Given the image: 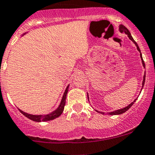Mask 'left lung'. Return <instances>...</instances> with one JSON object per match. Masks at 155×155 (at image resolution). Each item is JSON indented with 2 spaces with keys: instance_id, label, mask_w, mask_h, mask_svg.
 I'll return each instance as SVG.
<instances>
[{
  "instance_id": "1",
  "label": "left lung",
  "mask_w": 155,
  "mask_h": 155,
  "mask_svg": "<svg viewBox=\"0 0 155 155\" xmlns=\"http://www.w3.org/2000/svg\"><path fill=\"white\" fill-rule=\"evenodd\" d=\"M119 30H120V32H124V33H125V34H127V35H128V37L130 38V39L131 40V41H133V42L134 43L135 45H136V48H137V50L139 51V52H140V57H141V60H142V65H143L144 68H145V62H144L143 59H142V54H141V51H140V49H139V46H138L137 43H136V41H135V40L133 39V38L132 37L131 34H130V31H129L128 28H127V27L124 26V25H122V24H121V25H119ZM145 75H144V76H143V81H142V89H141V91H142V88H143V86H144V84H145ZM87 94H88V93H87ZM136 100H137V98L135 99V100L133 101L132 102L131 104H129L128 106L125 107H124V108H121V109H120V110H117L112 111V112H109V113H108V115H119V114H124V113H125L126 111H127L129 109H130V107H131L132 105H133V104H134V102L136 101ZM96 111H97V112H98V113H101V114H104V113L101 112V111H98V110H96Z\"/></svg>"
}]
</instances>
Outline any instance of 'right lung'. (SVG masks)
Listing matches in <instances>:
<instances>
[{"mask_svg":"<svg viewBox=\"0 0 155 155\" xmlns=\"http://www.w3.org/2000/svg\"><path fill=\"white\" fill-rule=\"evenodd\" d=\"M25 33L22 35V36L23 35H25ZM69 85H67V87L66 88L65 91L64 93V95H63L62 99H61V101L60 103L59 106L58 107L56 110H53L52 112L49 113V114H40V115H34V114H28V113H25L24 111L21 110L20 109L19 111L23 114L25 117H26L28 119L31 120L35 121V122H44V121H49V120H54L56 118H58V117L62 114L63 111H64V106H65V104H66V97H67V92H68V88H69Z\"/></svg>","mask_w":155,"mask_h":155,"instance_id":"obj_1","label":"right lung"}]
</instances>
